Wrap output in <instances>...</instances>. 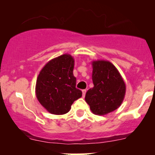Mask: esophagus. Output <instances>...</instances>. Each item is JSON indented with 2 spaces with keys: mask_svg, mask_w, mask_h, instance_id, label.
Listing matches in <instances>:
<instances>
[{
  "mask_svg": "<svg viewBox=\"0 0 155 155\" xmlns=\"http://www.w3.org/2000/svg\"><path fill=\"white\" fill-rule=\"evenodd\" d=\"M86 92H87L86 90H82V97H84L85 95H86Z\"/></svg>",
  "mask_w": 155,
  "mask_h": 155,
  "instance_id": "34e87169",
  "label": "esophagus"
}]
</instances>
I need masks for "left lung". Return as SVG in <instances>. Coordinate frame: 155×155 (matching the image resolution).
I'll return each mask as SVG.
<instances>
[{
  "instance_id": "obj_1",
  "label": "left lung",
  "mask_w": 155,
  "mask_h": 155,
  "mask_svg": "<svg viewBox=\"0 0 155 155\" xmlns=\"http://www.w3.org/2000/svg\"><path fill=\"white\" fill-rule=\"evenodd\" d=\"M92 79L94 87L87 92L85 101L96 115L114 111L122 104L126 86L117 68L107 60L92 62Z\"/></svg>"
}]
</instances>
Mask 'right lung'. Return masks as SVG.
Masks as SVG:
<instances>
[{
    "label": "right lung",
    "instance_id": "right-lung-1",
    "mask_svg": "<svg viewBox=\"0 0 155 155\" xmlns=\"http://www.w3.org/2000/svg\"><path fill=\"white\" fill-rule=\"evenodd\" d=\"M74 59L64 54L49 60L41 70L36 80L35 95L41 105L50 114H65L82 92L76 88L73 74Z\"/></svg>",
    "mask_w": 155,
    "mask_h": 155
}]
</instances>
